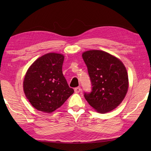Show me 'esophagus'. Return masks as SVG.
<instances>
[{"label":"esophagus","mask_w":151,"mask_h":151,"mask_svg":"<svg viewBox=\"0 0 151 151\" xmlns=\"http://www.w3.org/2000/svg\"><path fill=\"white\" fill-rule=\"evenodd\" d=\"M81 91V87H76V88H75V92L76 93H80V91Z\"/></svg>","instance_id":"34e87169"}]
</instances>
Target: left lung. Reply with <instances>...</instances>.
<instances>
[{
	"label": "left lung",
	"instance_id": "obj_1",
	"mask_svg": "<svg viewBox=\"0 0 151 151\" xmlns=\"http://www.w3.org/2000/svg\"><path fill=\"white\" fill-rule=\"evenodd\" d=\"M82 57L92 84L91 93L84 94L85 99L97 112L112 111L123 101L129 88L124 65L119 58L103 50H87Z\"/></svg>",
	"mask_w": 151,
	"mask_h": 151
}]
</instances>
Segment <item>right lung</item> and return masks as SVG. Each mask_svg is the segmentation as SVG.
I'll list each match as a JSON object with an SVG mask.
<instances>
[{
    "label": "right lung",
    "mask_w": 151,
    "mask_h": 151,
    "mask_svg": "<svg viewBox=\"0 0 151 151\" xmlns=\"http://www.w3.org/2000/svg\"><path fill=\"white\" fill-rule=\"evenodd\" d=\"M64 58L61 54L48 53L36 60L25 75V96L38 111H55L74 93L63 74Z\"/></svg>",
    "instance_id": "1"
}]
</instances>
